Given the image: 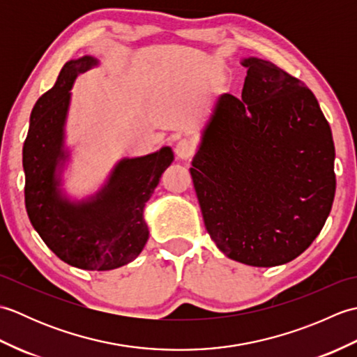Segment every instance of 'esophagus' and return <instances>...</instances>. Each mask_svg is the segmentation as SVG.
I'll use <instances>...</instances> for the list:
<instances>
[{
  "label": "esophagus",
  "mask_w": 357,
  "mask_h": 357,
  "mask_svg": "<svg viewBox=\"0 0 357 357\" xmlns=\"http://www.w3.org/2000/svg\"><path fill=\"white\" fill-rule=\"evenodd\" d=\"M193 155H195V144L190 139L184 138L176 144V156L179 159L187 161V159H190Z\"/></svg>",
  "instance_id": "34e87169"
}]
</instances>
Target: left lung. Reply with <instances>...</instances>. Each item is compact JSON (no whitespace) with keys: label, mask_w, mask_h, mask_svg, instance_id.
I'll return each instance as SVG.
<instances>
[{"label":"left lung","mask_w":357,"mask_h":357,"mask_svg":"<svg viewBox=\"0 0 357 357\" xmlns=\"http://www.w3.org/2000/svg\"><path fill=\"white\" fill-rule=\"evenodd\" d=\"M242 64V98H218L190 173L216 247L233 261L275 267L304 253L327 221L335 142L304 82L265 59Z\"/></svg>","instance_id":"1"}]
</instances>
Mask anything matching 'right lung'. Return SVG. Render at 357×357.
Returning <instances> with one entry per match:
<instances>
[{"mask_svg": "<svg viewBox=\"0 0 357 357\" xmlns=\"http://www.w3.org/2000/svg\"><path fill=\"white\" fill-rule=\"evenodd\" d=\"M96 64L82 56L66 63L49 92L36 101L22 146L26 210L33 229L59 259L81 270L107 271L132 262L149 239L144 206L159 184L173 151L164 147L124 159L96 198L72 204L55 178L63 151V126L75 77Z\"/></svg>", "mask_w": 357, "mask_h": 357, "instance_id": "1", "label": "right lung"}]
</instances>
